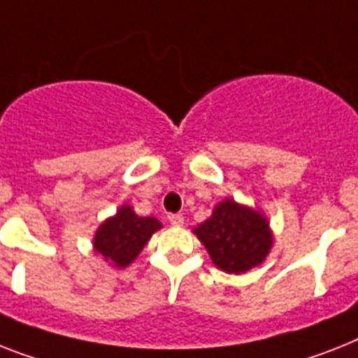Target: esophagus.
Instances as JSON below:
<instances>
[{
  "mask_svg": "<svg viewBox=\"0 0 358 358\" xmlns=\"http://www.w3.org/2000/svg\"><path fill=\"white\" fill-rule=\"evenodd\" d=\"M168 221H170L173 227H179V225H182V223H185V217H182L181 214H170V215H168Z\"/></svg>",
  "mask_w": 358,
  "mask_h": 358,
  "instance_id": "obj_1",
  "label": "esophagus"
}]
</instances>
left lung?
Wrapping results in <instances>:
<instances>
[{"label": "left lung", "mask_w": 358, "mask_h": 358, "mask_svg": "<svg viewBox=\"0 0 358 358\" xmlns=\"http://www.w3.org/2000/svg\"><path fill=\"white\" fill-rule=\"evenodd\" d=\"M194 234L206 247L215 267L229 274L247 273L264 264L273 247L267 217L234 199L221 201L210 217L194 229Z\"/></svg>", "instance_id": "8db88e82"}]
</instances>
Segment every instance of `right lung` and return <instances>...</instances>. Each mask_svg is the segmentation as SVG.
<instances>
[{
	"instance_id": "obj_1",
	"label": "right lung",
	"mask_w": 358,
	"mask_h": 358,
	"mask_svg": "<svg viewBox=\"0 0 358 358\" xmlns=\"http://www.w3.org/2000/svg\"><path fill=\"white\" fill-rule=\"evenodd\" d=\"M161 227V221L155 217H141L131 206L122 205L113 217H108L96 229L93 249L109 262V265L124 268L137 258L153 232H157Z\"/></svg>"
}]
</instances>
